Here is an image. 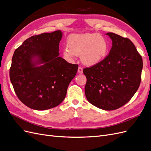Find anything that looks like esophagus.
Wrapping results in <instances>:
<instances>
[{
  "label": "esophagus",
  "mask_w": 151,
  "mask_h": 151,
  "mask_svg": "<svg viewBox=\"0 0 151 151\" xmlns=\"http://www.w3.org/2000/svg\"><path fill=\"white\" fill-rule=\"evenodd\" d=\"M83 68H82L81 67H79V68H78V73H79V74H83Z\"/></svg>",
  "instance_id": "obj_1"
}]
</instances>
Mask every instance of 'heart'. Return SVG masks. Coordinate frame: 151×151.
I'll use <instances>...</instances> for the list:
<instances>
[{
  "instance_id": "heart-1",
  "label": "heart",
  "mask_w": 151,
  "mask_h": 151,
  "mask_svg": "<svg viewBox=\"0 0 151 151\" xmlns=\"http://www.w3.org/2000/svg\"><path fill=\"white\" fill-rule=\"evenodd\" d=\"M109 43L98 33L74 34L68 37L67 47L63 49V55L72 58L81 54V60L86 65H93L106 58Z\"/></svg>"
}]
</instances>
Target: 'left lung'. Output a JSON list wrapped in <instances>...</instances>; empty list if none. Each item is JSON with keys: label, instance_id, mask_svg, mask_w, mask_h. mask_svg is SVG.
I'll return each mask as SVG.
<instances>
[{"label": "left lung", "instance_id": "1", "mask_svg": "<svg viewBox=\"0 0 151 151\" xmlns=\"http://www.w3.org/2000/svg\"><path fill=\"white\" fill-rule=\"evenodd\" d=\"M112 40L109 54L101 62L83 69L88 101L104 110H114L129 102L141 81L142 58L127 38L108 33Z\"/></svg>", "mask_w": 151, "mask_h": 151}]
</instances>
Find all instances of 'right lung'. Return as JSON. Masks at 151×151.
I'll return each mask as SVG.
<instances>
[{"instance_id": "add662e5", "label": "right lung", "mask_w": 151, "mask_h": 151, "mask_svg": "<svg viewBox=\"0 0 151 151\" xmlns=\"http://www.w3.org/2000/svg\"><path fill=\"white\" fill-rule=\"evenodd\" d=\"M62 37L60 30L31 36L14 53L11 82L18 98L31 109L45 110L60 104L76 75L78 65L58 56Z\"/></svg>"}]
</instances>
